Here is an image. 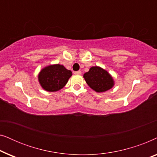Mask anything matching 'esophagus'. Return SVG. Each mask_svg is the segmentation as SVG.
<instances>
[{"instance_id":"obj_1","label":"esophagus","mask_w":157,"mask_h":157,"mask_svg":"<svg viewBox=\"0 0 157 157\" xmlns=\"http://www.w3.org/2000/svg\"><path fill=\"white\" fill-rule=\"evenodd\" d=\"M74 74H76V75H80V74H81V71H75Z\"/></svg>"}]
</instances>
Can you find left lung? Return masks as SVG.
<instances>
[{"instance_id":"obj_1","label":"left lung","mask_w":157,"mask_h":157,"mask_svg":"<svg viewBox=\"0 0 157 157\" xmlns=\"http://www.w3.org/2000/svg\"><path fill=\"white\" fill-rule=\"evenodd\" d=\"M86 82L96 92H104L113 86V80L106 70L98 66H93L83 75Z\"/></svg>"}]
</instances>
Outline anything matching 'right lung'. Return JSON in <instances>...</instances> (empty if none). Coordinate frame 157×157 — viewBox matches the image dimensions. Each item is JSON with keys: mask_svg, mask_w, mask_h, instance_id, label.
<instances>
[{"mask_svg": "<svg viewBox=\"0 0 157 157\" xmlns=\"http://www.w3.org/2000/svg\"><path fill=\"white\" fill-rule=\"evenodd\" d=\"M72 72L63 65L54 64L46 66L38 74V81L44 89L49 92L57 91L67 83Z\"/></svg>", "mask_w": 157, "mask_h": 157, "instance_id": "add662e5", "label": "right lung"}]
</instances>
